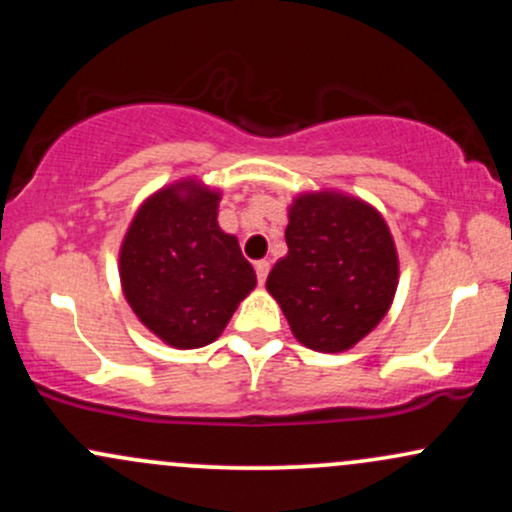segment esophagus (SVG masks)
<instances>
[{
    "label": "esophagus",
    "mask_w": 512,
    "mask_h": 512,
    "mask_svg": "<svg viewBox=\"0 0 512 512\" xmlns=\"http://www.w3.org/2000/svg\"><path fill=\"white\" fill-rule=\"evenodd\" d=\"M255 272H257V281L264 284V281H267V274H269V262L267 260H257L255 262Z\"/></svg>",
    "instance_id": "34e87169"
}]
</instances>
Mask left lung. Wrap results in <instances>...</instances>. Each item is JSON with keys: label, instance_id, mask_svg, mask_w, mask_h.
<instances>
[{"label": "left lung", "instance_id": "1", "mask_svg": "<svg viewBox=\"0 0 512 512\" xmlns=\"http://www.w3.org/2000/svg\"><path fill=\"white\" fill-rule=\"evenodd\" d=\"M286 245L267 291L293 337L322 354L351 349L383 320L397 291L399 262L385 219L342 192H308L293 199Z\"/></svg>", "mask_w": 512, "mask_h": 512}]
</instances>
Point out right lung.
<instances>
[{
  "label": "right lung",
  "mask_w": 512,
  "mask_h": 512,
  "mask_svg": "<svg viewBox=\"0 0 512 512\" xmlns=\"http://www.w3.org/2000/svg\"><path fill=\"white\" fill-rule=\"evenodd\" d=\"M219 197L197 180L163 187L139 207L122 240L127 303L175 349L216 342L257 284L238 238L219 228Z\"/></svg>",
  "instance_id": "1"
}]
</instances>
